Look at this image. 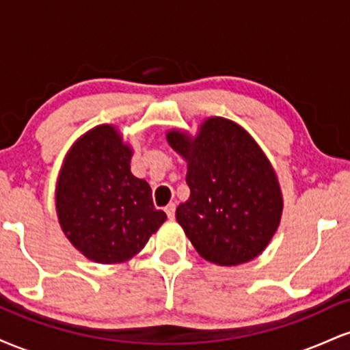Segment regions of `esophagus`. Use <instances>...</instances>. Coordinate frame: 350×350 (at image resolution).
<instances>
[{"label":"esophagus","instance_id":"obj_1","mask_svg":"<svg viewBox=\"0 0 350 350\" xmlns=\"http://www.w3.org/2000/svg\"><path fill=\"white\" fill-rule=\"evenodd\" d=\"M164 211H166V214H167V217H170V219H174L176 204H167V206H166V208H164Z\"/></svg>","mask_w":350,"mask_h":350}]
</instances>
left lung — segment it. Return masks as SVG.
I'll return each instance as SVG.
<instances>
[{"label": "left lung", "mask_w": 350, "mask_h": 350, "mask_svg": "<svg viewBox=\"0 0 350 350\" xmlns=\"http://www.w3.org/2000/svg\"><path fill=\"white\" fill-rule=\"evenodd\" d=\"M166 139L187 161L191 196L176 220L199 255L220 267L256 258L283 214L278 178L258 143L222 116L204 120L196 136L174 128Z\"/></svg>", "instance_id": "left-lung-1"}]
</instances>
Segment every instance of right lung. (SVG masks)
Segmentation results:
<instances>
[{"instance_id": "add662e5", "label": "right lung", "mask_w": 350, "mask_h": 350, "mask_svg": "<svg viewBox=\"0 0 350 350\" xmlns=\"http://www.w3.org/2000/svg\"><path fill=\"white\" fill-rule=\"evenodd\" d=\"M133 150L113 124H97L70 146L55 184L60 228L83 256L113 265L133 258L166 220L151 187L131 174Z\"/></svg>"}]
</instances>
